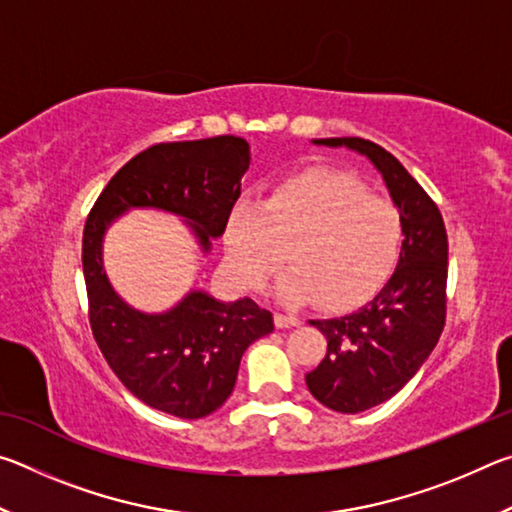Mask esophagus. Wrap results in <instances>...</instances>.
I'll return each instance as SVG.
<instances>
[{"instance_id": "1", "label": "esophagus", "mask_w": 512, "mask_h": 512, "mask_svg": "<svg viewBox=\"0 0 512 512\" xmlns=\"http://www.w3.org/2000/svg\"><path fill=\"white\" fill-rule=\"evenodd\" d=\"M273 320H275V327H277V329L300 325V318H298V316H291V314H275Z\"/></svg>"}]
</instances>
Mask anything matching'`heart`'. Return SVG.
I'll use <instances>...</instances> for the list:
<instances>
[{
  "mask_svg": "<svg viewBox=\"0 0 512 512\" xmlns=\"http://www.w3.org/2000/svg\"><path fill=\"white\" fill-rule=\"evenodd\" d=\"M404 244L397 207L370 196L345 173L305 171L262 201L241 198L225 225L228 266L241 289L253 291L284 262L277 298L289 305L318 300L329 311L352 309L384 287Z\"/></svg>",
  "mask_w": 512,
  "mask_h": 512,
  "instance_id": "1",
  "label": "heart"
}]
</instances>
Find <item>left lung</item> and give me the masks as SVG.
Here are the masks:
<instances>
[{
	"instance_id": "1",
	"label": "left lung",
	"mask_w": 512,
	"mask_h": 512,
	"mask_svg": "<svg viewBox=\"0 0 512 512\" xmlns=\"http://www.w3.org/2000/svg\"><path fill=\"white\" fill-rule=\"evenodd\" d=\"M348 146L375 164L404 223L391 280L368 305L339 318L309 320L327 354L307 372V388L339 413H361L391 400L436 348L447 314V230L438 205L395 155L361 137L314 140Z\"/></svg>"
}]
</instances>
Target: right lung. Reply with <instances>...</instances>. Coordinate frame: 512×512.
<instances>
[{
	"instance_id": "1",
	"label": "right lung",
	"mask_w": 512,
	"mask_h": 512,
	"mask_svg": "<svg viewBox=\"0 0 512 512\" xmlns=\"http://www.w3.org/2000/svg\"><path fill=\"white\" fill-rule=\"evenodd\" d=\"M248 164L250 146L235 135L155 144L110 178L83 228L94 341L137 400L183 420L205 418L228 400L241 357L273 332V314L250 298L219 302L205 291H189L164 314L128 307L103 271V235L119 214L155 207L183 216L207 253L225 232Z\"/></svg>"
}]
</instances>
